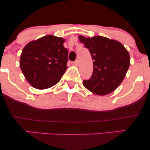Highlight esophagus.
<instances>
[{"label": "esophagus", "instance_id": "1", "mask_svg": "<svg viewBox=\"0 0 150 150\" xmlns=\"http://www.w3.org/2000/svg\"><path fill=\"white\" fill-rule=\"evenodd\" d=\"M73 64L75 65H79V60H76L75 61H74Z\"/></svg>", "mask_w": 150, "mask_h": 150}]
</instances>
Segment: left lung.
Listing matches in <instances>:
<instances>
[{
    "label": "left lung",
    "mask_w": 150,
    "mask_h": 150,
    "mask_svg": "<svg viewBox=\"0 0 150 150\" xmlns=\"http://www.w3.org/2000/svg\"><path fill=\"white\" fill-rule=\"evenodd\" d=\"M79 39L89 49L94 61L92 76L83 81V85L98 95L113 92L124 79L130 66L128 51L119 42L101 36H79Z\"/></svg>",
    "instance_id": "left-lung-1"
}]
</instances>
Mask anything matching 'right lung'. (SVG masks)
<instances>
[{
    "instance_id": "1",
    "label": "right lung",
    "mask_w": 150,
    "mask_h": 150,
    "mask_svg": "<svg viewBox=\"0 0 150 150\" xmlns=\"http://www.w3.org/2000/svg\"><path fill=\"white\" fill-rule=\"evenodd\" d=\"M64 42L63 38L47 35L24 47L20 65L31 85L44 89L59 82L68 68V51Z\"/></svg>"
}]
</instances>
